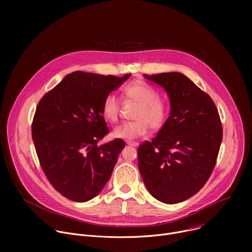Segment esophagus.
<instances>
[{
    "label": "esophagus",
    "instance_id": "obj_1",
    "mask_svg": "<svg viewBox=\"0 0 252 252\" xmlns=\"http://www.w3.org/2000/svg\"><path fill=\"white\" fill-rule=\"evenodd\" d=\"M126 145L129 146V147L136 148V147H138V142H136V141H126Z\"/></svg>",
    "mask_w": 252,
    "mask_h": 252
}]
</instances>
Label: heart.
<instances>
[{"instance_id": "heart-1", "label": "heart", "mask_w": 252, "mask_h": 252, "mask_svg": "<svg viewBox=\"0 0 252 252\" xmlns=\"http://www.w3.org/2000/svg\"><path fill=\"white\" fill-rule=\"evenodd\" d=\"M124 94L126 98L138 103L133 113L135 120L116 126L113 130L114 137L132 140L145 135L149 130V125L153 129L160 128L163 126L168 114V105L164 99L158 97L156 89L141 81H136L125 88ZM101 114L111 123L118 120L120 98L115 94H109L103 98Z\"/></svg>"}]
</instances>
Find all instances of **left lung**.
I'll list each match as a JSON object with an SVG mask.
<instances>
[{
  "instance_id": "1",
  "label": "left lung",
  "mask_w": 252,
  "mask_h": 252,
  "mask_svg": "<svg viewBox=\"0 0 252 252\" xmlns=\"http://www.w3.org/2000/svg\"><path fill=\"white\" fill-rule=\"evenodd\" d=\"M143 77L166 92L170 114L158 135L138 147V169L155 198L167 204L182 202L203 188L217 162L222 140L219 111L184 74Z\"/></svg>"
}]
</instances>
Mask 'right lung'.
Returning <instances> with one entry per match:
<instances>
[{"label": "right lung", "mask_w": 252, "mask_h": 252, "mask_svg": "<svg viewBox=\"0 0 252 252\" xmlns=\"http://www.w3.org/2000/svg\"><path fill=\"white\" fill-rule=\"evenodd\" d=\"M129 77L75 71L38 103L32 125L35 152L49 182L64 197L86 202L109 182L126 143L118 138L97 146L110 132L101 104Z\"/></svg>", "instance_id": "obj_1"}]
</instances>
